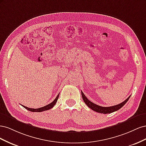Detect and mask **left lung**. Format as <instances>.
<instances>
[{"label": "left lung", "mask_w": 146, "mask_h": 146, "mask_svg": "<svg viewBox=\"0 0 146 146\" xmlns=\"http://www.w3.org/2000/svg\"><path fill=\"white\" fill-rule=\"evenodd\" d=\"M81 92H82V96L83 100L84 102H85V103L88 107L90 108L92 110H94V111L100 113H103V114L111 113L114 111H117V110L121 108L123 106L127 103V102L129 100V98H130V96L125 100H124L123 102L119 104L118 105L111 106V107H101V106H99L94 103H92V102H91L90 100H89L87 99V98L85 96V94H83V92L82 91H81Z\"/></svg>", "instance_id": "8db88e82"}]
</instances>
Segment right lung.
Instances as JSON below:
<instances>
[{"mask_svg":"<svg viewBox=\"0 0 146 146\" xmlns=\"http://www.w3.org/2000/svg\"><path fill=\"white\" fill-rule=\"evenodd\" d=\"M60 94V93H59ZM59 94H58V96H56V98L55 99V100L52 102H51L50 104H48L46 106H44V107H41V108H36V109H34V108H28L27 107H25V106H24L22 105V106H23V107H24L25 109H27V110H29V111H32V112H42V111H46V110H50L52 108L54 107V106L55 105V104L57 102V100H58V97H59Z\"/></svg>","mask_w":146,"mask_h":146,"instance_id":"obj_1","label":"right lung"}]
</instances>
